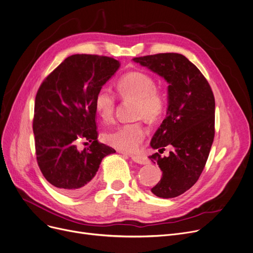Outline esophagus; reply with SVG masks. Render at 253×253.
<instances>
[{
  "label": "esophagus",
  "instance_id": "1",
  "mask_svg": "<svg viewBox=\"0 0 253 253\" xmlns=\"http://www.w3.org/2000/svg\"><path fill=\"white\" fill-rule=\"evenodd\" d=\"M121 153H123V152H121ZM123 154H125V153H123ZM129 157L132 159L133 162L139 163L141 165H145V164L149 163V160L145 156V155H129Z\"/></svg>",
  "mask_w": 253,
  "mask_h": 253
}]
</instances>
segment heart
<instances>
[{"mask_svg": "<svg viewBox=\"0 0 253 253\" xmlns=\"http://www.w3.org/2000/svg\"><path fill=\"white\" fill-rule=\"evenodd\" d=\"M116 92L124 100H135L134 118L149 122L158 121L166 107L165 93L156 87L154 78L144 72H130L124 75L116 83ZM94 107L104 123L114 118L115 97L106 88L97 92ZM147 129L140 122L126 124L104 133V141L123 152H137L145 137Z\"/></svg>", "mask_w": 253, "mask_h": 253, "instance_id": "1", "label": "heart"}]
</instances>
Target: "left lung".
I'll return each instance as SVG.
<instances>
[{
    "instance_id": "obj_1",
    "label": "left lung",
    "mask_w": 253,
    "mask_h": 253,
    "mask_svg": "<svg viewBox=\"0 0 253 253\" xmlns=\"http://www.w3.org/2000/svg\"><path fill=\"white\" fill-rule=\"evenodd\" d=\"M168 83L166 118L150 143L159 153L149 156L158 164L161 180L151 191L159 198H176L198 181L215 137V98L201 71L180 53L133 57ZM165 146L172 150L161 157Z\"/></svg>"
}]
</instances>
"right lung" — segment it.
<instances>
[{
	"instance_id": "add662e5",
	"label": "right lung",
	"mask_w": 253,
	"mask_h": 253,
	"mask_svg": "<svg viewBox=\"0 0 253 253\" xmlns=\"http://www.w3.org/2000/svg\"><path fill=\"white\" fill-rule=\"evenodd\" d=\"M112 57L73 54L37 91L33 133L38 166L57 190L77 197L92 185L102 159L115 150L97 140L95 96L119 70ZM90 144L83 150L82 140Z\"/></svg>"
}]
</instances>
